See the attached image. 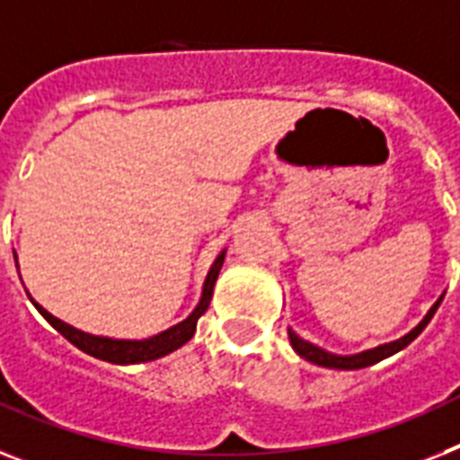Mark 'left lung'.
<instances>
[{"instance_id":"8db88e82","label":"left lung","mask_w":460,"mask_h":460,"mask_svg":"<svg viewBox=\"0 0 460 460\" xmlns=\"http://www.w3.org/2000/svg\"><path fill=\"white\" fill-rule=\"evenodd\" d=\"M442 298L444 296H439L438 303H435V305L428 310L426 317L419 322V326H413L407 336H402V339L393 341V343H383V345H378V348H371V350L358 352V355H333V352H326V350H322V348H317V345L303 341L301 336H296V333L289 329L291 348H294V350L298 352L303 359L317 364V367H326V369H364V367H371V364L390 358V355H394V352L404 350V348H407V345L411 343V341L416 339L420 332H423V329H426L428 322H430L432 314H435V310H438L439 303H442Z\"/></svg>"}]
</instances>
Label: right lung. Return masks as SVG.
Here are the masks:
<instances>
[{"label": "right lung", "instance_id": "add662e5", "mask_svg": "<svg viewBox=\"0 0 460 460\" xmlns=\"http://www.w3.org/2000/svg\"><path fill=\"white\" fill-rule=\"evenodd\" d=\"M16 256V253H13ZM223 258H226V252L218 253V258L211 265V270H208L207 279H204V289H202V298L197 303V307L192 313L185 317L183 322H178L176 326H171L166 332L157 333V336H150V339L143 341H127V339H108V336H93V333H86L82 329H75V326L66 324L58 317H53L49 310L40 305V303L32 301V305L40 310V314L49 324L60 333V336H66L75 348H79L82 352L91 355V358L102 359V362L110 364H140V362H153V359L164 358L169 352L178 350L181 345L188 343L192 336H195L197 329V320L207 313L208 303H211V296H214V284L218 279V272L223 268ZM30 296V294H28Z\"/></svg>", "mask_w": 460, "mask_h": 460}]
</instances>
